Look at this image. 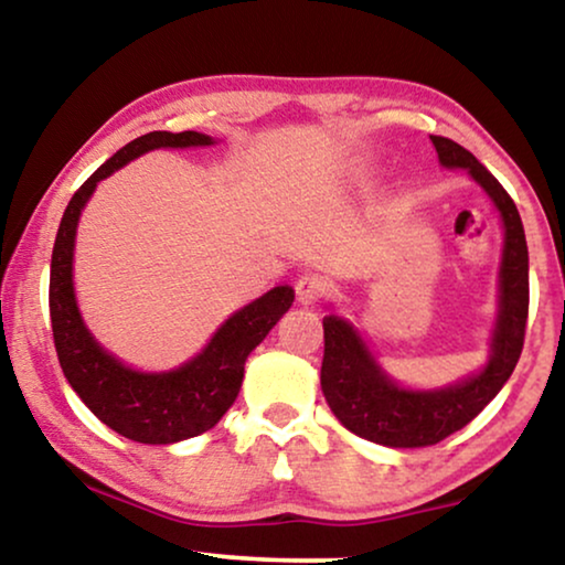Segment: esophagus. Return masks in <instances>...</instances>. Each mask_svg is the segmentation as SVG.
I'll return each mask as SVG.
<instances>
[{
	"instance_id": "1",
	"label": "esophagus",
	"mask_w": 565,
	"mask_h": 565,
	"mask_svg": "<svg viewBox=\"0 0 565 565\" xmlns=\"http://www.w3.org/2000/svg\"><path fill=\"white\" fill-rule=\"evenodd\" d=\"M296 292H298V303L311 306L323 296V292H327V282H323L319 275H300L296 282Z\"/></svg>"
}]
</instances>
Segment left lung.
<instances>
[{"label":"left lung","mask_w":565,"mask_h":565,"mask_svg":"<svg viewBox=\"0 0 565 565\" xmlns=\"http://www.w3.org/2000/svg\"><path fill=\"white\" fill-rule=\"evenodd\" d=\"M429 138L439 164L462 169L499 213L504 246L497 275V319L489 334V358L481 367L455 383L412 388L381 365L367 339L350 319L329 308V316H323V398L352 435L383 447L437 445L476 419L514 373L527 323L530 257L520 211L473 153L450 138Z\"/></svg>","instance_id":"left-lung-1"}]
</instances>
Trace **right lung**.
Listing matches in <instances>:
<instances>
[{"instance_id":"1","label":"right lung","mask_w":565,"mask_h":565,"mask_svg":"<svg viewBox=\"0 0 565 565\" xmlns=\"http://www.w3.org/2000/svg\"><path fill=\"white\" fill-rule=\"evenodd\" d=\"M213 143L218 141L198 130H153L126 143L74 192L53 244L49 306L61 370L89 412L134 443L174 445L213 429L242 391L246 358L296 300L290 285H277L231 313L195 358L169 370L128 365L105 350L84 323L74 288V246L82 211L97 184L149 151Z\"/></svg>"}]
</instances>
